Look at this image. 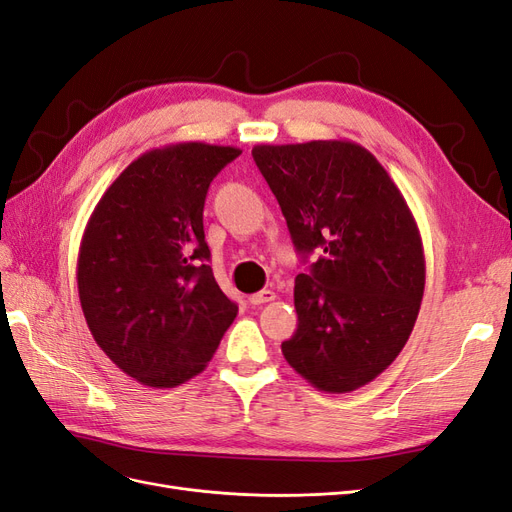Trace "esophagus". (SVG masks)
Wrapping results in <instances>:
<instances>
[{
    "mask_svg": "<svg viewBox=\"0 0 512 512\" xmlns=\"http://www.w3.org/2000/svg\"><path fill=\"white\" fill-rule=\"evenodd\" d=\"M277 294L273 290H260L256 294H252L250 297V303L252 305H262V303H269V301H275Z\"/></svg>",
    "mask_w": 512,
    "mask_h": 512,
    "instance_id": "esophagus-1",
    "label": "esophagus"
}]
</instances>
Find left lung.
<instances>
[{"mask_svg": "<svg viewBox=\"0 0 512 512\" xmlns=\"http://www.w3.org/2000/svg\"><path fill=\"white\" fill-rule=\"evenodd\" d=\"M254 162L282 207L297 252L318 260L294 280L299 327L282 352L327 393L380 376L421 309V232L395 181L350 141L256 145Z\"/></svg>", "mask_w": 512, "mask_h": 512, "instance_id": "left-lung-1", "label": "left lung"}]
</instances>
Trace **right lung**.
Masks as SVG:
<instances>
[{
    "label": "right lung",
    "instance_id": "right-lung-1",
    "mask_svg": "<svg viewBox=\"0 0 512 512\" xmlns=\"http://www.w3.org/2000/svg\"><path fill=\"white\" fill-rule=\"evenodd\" d=\"M237 147L177 143L136 158L85 226L76 280L87 327L121 371L173 389L198 376L239 307L209 267L203 209Z\"/></svg>",
    "mask_w": 512,
    "mask_h": 512
}]
</instances>
